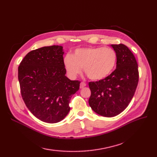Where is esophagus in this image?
<instances>
[{"mask_svg":"<svg viewBox=\"0 0 157 157\" xmlns=\"http://www.w3.org/2000/svg\"><path fill=\"white\" fill-rule=\"evenodd\" d=\"M86 86V84L84 82H80V88H84V86Z\"/></svg>","mask_w":157,"mask_h":157,"instance_id":"obj_1","label":"esophagus"}]
</instances>
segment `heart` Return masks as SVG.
<instances>
[{"mask_svg":"<svg viewBox=\"0 0 157 157\" xmlns=\"http://www.w3.org/2000/svg\"><path fill=\"white\" fill-rule=\"evenodd\" d=\"M117 54L115 50L104 47H90L75 50L72 55H65L63 64L67 73L71 78L77 77L84 71L92 80L107 78L115 69Z\"/></svg>","mask_w":157,"mask_h":157,"instance_id":"b5f03b06","label":"heart"}]
</instances>
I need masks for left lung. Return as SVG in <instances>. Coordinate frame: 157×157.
I'll return each instance as SVG.
<instances>
[{"label":"left lung","instance_id":"left-lung-1","mask_svg":"<svg viewBox=\"0 0 157 157\" xmlns=\"http://www.w3.org/2000/svg\"><path fill=\"white\" fill-rule=\"evenodd\" d=\"M111 46L117 54L116 69L105 78L89 82V105L105 117L117 116L128 107L139 80L137 63L130 49L122 44Z\"/></svg>","mask_w":157,"mask_h":157}]
</instances>
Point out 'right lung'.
<instances>
[{
  "label": "right lung",
  "mask_w": 157,
  "mask_h": 157,
  "mask_svg": "<svg viewBox=\"0 0 157 157\" xmlns=\"http://www.w3.org/2000/svg\"><path fill=\"white\" fill-rule=\"evenodd\" d=\"M63 54L61 46L42 47L29 52L18 67L23 101L33 115L47 123L67 115L71 96L80 86L78 80L65 76Z\"/></svg>",
  "instance_id": "1"
}]
</instances>
